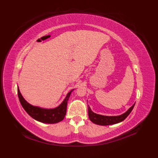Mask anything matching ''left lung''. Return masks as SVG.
Returning <instances> with one entry per match:
<instances>
[{"mask_svg": "<svg viewBox=\"0 0 158 158\" xmlns=\"http://www.w3.org/2000/svg\"><path fill=\"white\" fill-rule=\"evenodd\" d=\"M135 103L131 107L129 108L127 111L118 116H104L102 115V114H96L91 110L90 107L88 106V116L89 120L92 123L96 124V125L102 126L114 125V124L118 123L125 120L128 116V114L132 111V110L133 109L134 107H135Z\"/></svg>", "mask_w": 158, "mask_h": 158, "instance_id": "obj_1", "label": "left lung"}]
</instances>
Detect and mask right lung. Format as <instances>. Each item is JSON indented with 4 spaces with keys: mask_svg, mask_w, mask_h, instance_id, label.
Wrapping results in <instances>:
<instances>
[{
    "mask_svg": "<svg viewBox=\"0 0 158 158\" xmlns=\"http://www.w3.org/2000/svg\"><path fill=\"white\" fill-rule=\"evenodd\" d=\"M74 89H72L66 95L64 101L56 108L54 109H44L39 107L33 106L27 103L22 95L20 89L18 88V95L19 100L23 108L24 109L27 113L35 120L44 123L54 124L63 121L66 113L67 102L70 98L71 92Z\"/></svg>",
    "mask_w": 158,
    "mask_h": 158,
    "instance_id": "add662e5",
    "label": "right lung"
}]
</instances>
